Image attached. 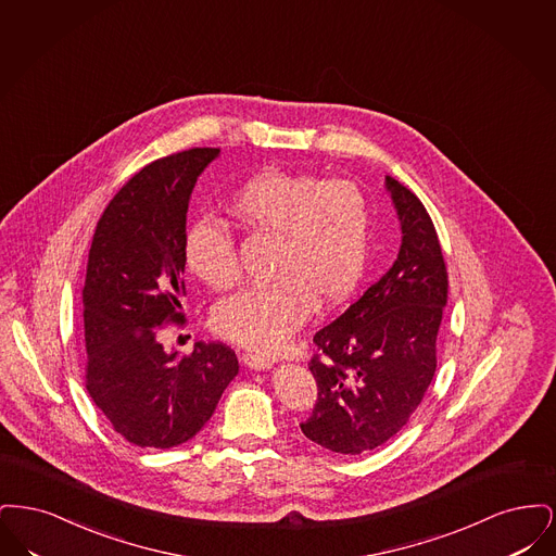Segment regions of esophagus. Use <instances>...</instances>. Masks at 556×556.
<instances>
[{
    "label": "esophagus",
    "instance_id": "esophagus-1",
    "mask_svg": "<svg viewBox=\"0 0 556 556\" xmlns=\"http://www.w3.org/2000/svg\"><path fill=\"white\" fill-rule=\"evenodd\" d=\"M241 361H243V365H248L250 369L256 370L270 369L273 363H275L265 352H245V354L241 356Z\"/></svg>",
    "mask_w": 556,
    "mask_h": 556
}]
</instances>
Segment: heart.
<instances>
[{
  "label": "heart",
  "mask_w": 556,
  "mask_h": 556,
  "mask_svg": "<svg viewBox=\"0 0 556 556\" xmlns=\"http://www.w3.org/2000/svg\"><path fill=\"white\" fill-rule=\"evenodd\" d=\"M231 211L279 243L270 266L275 281L239 291L214 308L212 325L223 338L275 350L317 304L336 308L358 288L369 256L370 208L352 181L263 170L233 191ZM184 261L212 290H229L241 277L233 229L216 216L187 227Z\"/></svg>",
  "instance_id": "1"
}]
</instances>
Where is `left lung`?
I'll return each mask as SVG.
<instances>
[{"label":"left lung","mask_w":556,"mask_h":556,"mask_svg":"<svg viewBox=\"0 0 556 556\" xmlns=\"http://www.w3.org/2000/svg\"><path fill=\"white\" fill-rule=\"evenodd\" d=\"M400 218L394 265L333 323L315 333L308 369L317 404L300 424L318 446L363 454L408 424L435 372V340L448 300V273L421 200L386 177Z\"/></svg>","instance_id":"1"}]
</instances>
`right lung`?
Instances as JSON below:
<instances>
[{
    "label": "right lung",
    "instance_id": "add662e5",
    "mask_svg": "<svg viewBox=\"0 0 556 556\" xmlns=\"http://www.w3.org/2000/svg\"><path fill=\"white\" fill-rule=\"evenodd\" d=\"M220 154L193 148L143 166L102 214L83 288L85 386L116 433L141 448H173L211 419L238 375L236 352L198 342L168 354L160 327L181 323L187 208Z\"/></svg>",
    "mask_w": 556,
    "mask_h": 556
}]
</instances>
